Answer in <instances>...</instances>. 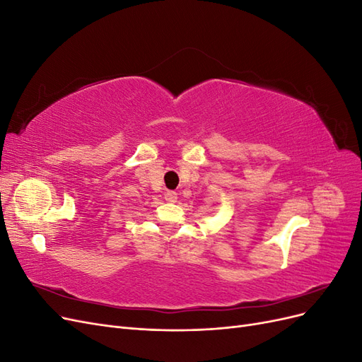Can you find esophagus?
<instances>
[{"label": "esophagus", "mask_w": 362, "mask_h": 362, "mask_svg": "<svg viewBox=\"0 0 362 362\" xmlns=\"http://www.w3.org/2000/svg\"><path fill=\"white\" fill-rule=\"evenodd\" d=\"M164 199H166V201H168V202H170V204H173V202H177V199H178V194H177V192L168 190L166 193H164Z\"/></svg>", "instance_id": "obj_1"}]
</instances>
